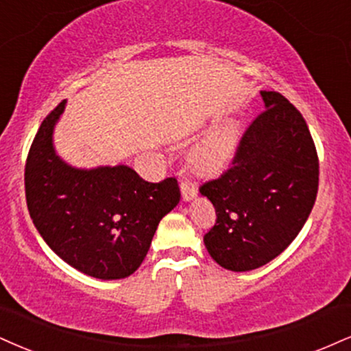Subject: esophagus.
Here are the masks:
<instances>
[{
    "mask_svg": "<svg viewBox=\"0 0 351 351\" xmlns=\"http://www.w3.org/2000/svg\"><path fill=\"white\" fill-rule=\"evenodd\" d=\"M180 188H181V196H183L184 201L193 199V197L196 196V193H197L196 184L191 183V181H188V180H181L180 181Z\"/></svg>",
    "mask_w": 351,
    "mask_h": 351,
    "instance_id": "1",
    "label": "esophagus"
}]
</instances>
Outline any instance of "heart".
Segmentation results:
<instances>
[{"instance_id":"1","label":"heart","mask_w":351,"mask_h":351,"mask_svg":"<svg viewBox=\"0 0 351 351\" xmlns=\"http://www.w3.org/2000/svg\"><path fill=\"white\" fill-rule=\"evenodd\" d=\"M237 147V129L235 125H223L214 130L196 147L193 160L197 168L204 171H216L226 167L234 157Z\"/></svg>"}]
</instances>
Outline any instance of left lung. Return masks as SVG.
<instances>
[{
	"label": "left lung",
	"mask_w": 351,
	"mask_h": 351,
	"mask_svg": "<svg viewBox=\"0 0 351 351\" xmlns=\"http://www.w3.org/2000/svg\"><path fill=\"white\" fill-rule=\"evenodd\" d=\"M261 98L265 109L245 129L230 167L199 186L217 216L204 245L232 271L276 258L317 197L319 157L302 114L281 93L261 91Z\"/></svg>",
	"instance_id": "obj_1"
}]
</instances>
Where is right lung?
I'll return each instance as SVG.
<instances>
[{"mask_svg": "<svg viewBox=\"0 0 351 351\" xmlns=\"http://www.w3.org/2000/svg\"><path fill=\"white\" fill-rule=\"evenodd\" d=\"M65 101L42 121L29 149L24 186L31 219L63 261L99 280L141 267L158 222L180 202L176 178L142 180L132 168L77 170L55 155L52 130Z\"/></svg>", "mask_w": 351, "mask_h": 351, "instance_id": "1", "label": "right lung"}]
</instances>
